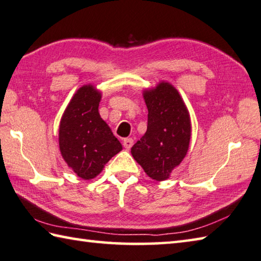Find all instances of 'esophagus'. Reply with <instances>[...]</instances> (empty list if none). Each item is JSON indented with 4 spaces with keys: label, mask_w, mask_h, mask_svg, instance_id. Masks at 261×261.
Returning a JSON list of instances; mask_svg holds the SVG:
<instances>
[{
    "label": "esophagus",
    "mask_w": 261,
    "mask_h": 261,
    "mask_svg": "<svg viewBox=\"0 0 261 261\" xmlns=\"http://www.w3.org/2000/svg\"><path fill=\"white\" fill-rule=\"evenodd\" d=\"M122 144H124V147L126 150H129L133 144H134V141H133V139H125L122 141Z\"/></svg>",
    "instance_id": "esophagus-1"
}]
</instances>
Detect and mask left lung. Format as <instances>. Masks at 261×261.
Wrapping results in <instances>:
<instances>
[{
	"label": "left lung",
	"instance_id": "left-lung-1",
	"mask_svg": "<svg viewBox=\"0 0 261 261\" xmlns=\"http://www.w3.org/2000/svg\"><path fill=\"white\" fill-rule=\"evenodd\" d=\"M143 97L149 111L147 128L130 152L147 176L166 180L188 153L190 114L178 91L168 82L144 90Z\"/></svg>",
	"mask_w": 261,
	"mask_h": 261
}]
</instances>
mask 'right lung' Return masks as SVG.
Listing matches in <instances>:
<instances>
[{"instance_id":"obj_1","label":"right lung","mask_w":261,"mask_h":261,"mask_svg":"<svg viewBox=\"0 0 261 261\" xmlns=\"http://www.w3.org/2000/svg\"><path fill=\"white\" fill-rule=\"evenodd\" d=\"M102 94L92 84L78 88L68 103L59 126V147L63 160L78 177L95 178L121 143L99 114Z\"/></svg>"}]
</instances>
